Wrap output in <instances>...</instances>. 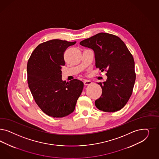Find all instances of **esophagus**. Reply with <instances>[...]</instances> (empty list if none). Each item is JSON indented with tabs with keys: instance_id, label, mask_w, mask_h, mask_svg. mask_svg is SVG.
<instances>
[{
	"instance_id": "obj_1",
	"label": "esophagus",
	"mask_w": 159,
	"mask_h": 159,
	"mask_svg": "<svg viewBox=\"0 0 159 159\" xmlns=\"http://www.w3.org/2000/svg\"><path fill=\"white\" fill-rule=\"evenodd\" d=\"M84 84L85 85H88L91 84L92 82H91V81H89V80H85V81H84Z\"/></svg>"
}]
</instances>
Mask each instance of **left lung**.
<instances>
[{
  "mask_svg": "<svg viewBox=\"0 0 159 159\" xmlns=\"http://www.w3.org/2000/svg\"><path fill=\"white\" fill-rule=\"evenodd\" d=\"M80 44L93 50L96 67L107 72V81L98 83L102 93L95 102L96 107L107 112L120 110L132 95L136 80L134 61L128 47L118 36L106 33H99Z\"/></svg>",
  "mask_w": 159,
  "mask_h": 159,
  "instance_id": "8db88e82",
  "label": "left lung"
}]
</instances>
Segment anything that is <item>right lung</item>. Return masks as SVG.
<instances>
[{
    "mask_svg": "<svg viewBox=\"0 0 159 159\" xmlns=\"http://www.w3.org/2000/svg\"><path fill=\"white\" fill-rule=\"evenodd\" d=\"M75 43L58 39L44 42L34 49L27 62V82L33 97L42 111L53 118L73 112L84 88V83L77 79L62 80L64 52Z\"/></svg>",
    "mask_w": 159,
    "mask_h": 159,
    "instance_id": "right-lung-1",
    "label": "right lung"
}]
</instances>
